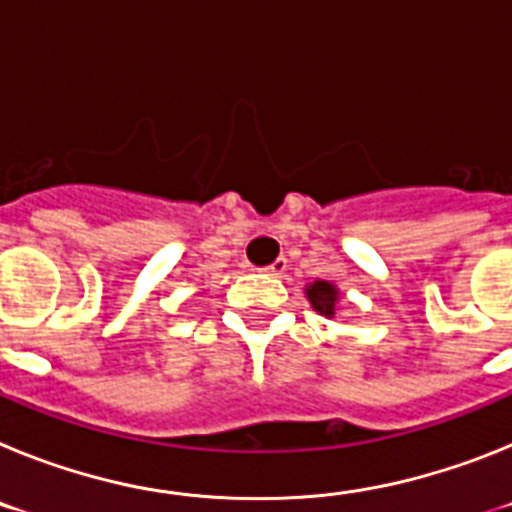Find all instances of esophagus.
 <instances>
[{
    "instance_id": "1",
    "label": "esophagus",
    "mask_w": 512,
    "mask_h": 512,
    "mask_svg": "<svg viewBox=\"0 0 512 512\" xmlns=\"http://www.w3.org/2000/svg\"><path fill=\"white\" fill-rule=\"evenodd\" d=\"M266 274H271V277H282L284 271H287V259H277L274 264L266 266Z\"/></svg>"
}]
</instances>
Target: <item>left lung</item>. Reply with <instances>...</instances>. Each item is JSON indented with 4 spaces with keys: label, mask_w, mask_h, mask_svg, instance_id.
I'll use <instances>...</instances> for the list:
<instances>
[{
    "label": "left lung",
    "mask_w": 512,
    "mask_h": 512,
    "mask_svg": "<svg viewBox=\"0 0 512 512\" xmlns=\"http://www.w3.org/2000/svg\"><path fill=\"white\" fill-rule=\"evenodd\" d=\"M307 300L312 302V307H315L320 315H333L338 300V289L330 282H315L307 287Z\"/></svg>",
    "instance_id": "1"
}]
</instances>
